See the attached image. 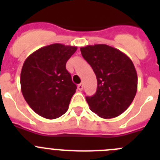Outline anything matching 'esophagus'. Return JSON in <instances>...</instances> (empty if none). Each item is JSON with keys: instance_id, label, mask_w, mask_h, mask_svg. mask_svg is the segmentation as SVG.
<instances>
[{"instance_id": "esophagus-1", "label": "esophagus", "mask_w": 160, "mask_h": 160, "mask_svg": "<svg viewBox=\"0 0 160 160\" xmlns=\"http://www.w3.org/2000/svg\"><path fill=\"white\" fill-rule=\"evenodd\" d=\"M78 89L80 91H81V90H82V89H83V84H82V83H80V84L78 85Z\"/></svg>"}]
</instances>
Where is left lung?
I'll return each instance as SVG.
<instances>
[{
    "label": "left lung",
    "mask_w": 160,
    "mask_h": 160,
    "mask_svg": "<svg viewBox=\"0 0 160 160\" xmlns=\"http://www.w3.org/2000/svg\"><path fill=\"white\" fill-rule=\"evenodd\" d=\"M80 50L97 78L96 93L86 98L90 110L102 118L122 114L137 92L138 77L132 61L119 49L104 44L87 46Z\"/></svg>",
    "instance_id": "left-lung-1"
}]
</instances>
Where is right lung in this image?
<instances>
[{
  "label": "right lung",
  "mask_w": 160,
  "mask_h": 160,
  "mask_svg": "<svg viewBox=\"0 0 160 160\" xmlns=\"http://www.w3.org/2000/svg\"><path fill=\"white\" fill-rule=\"evenodd\" d=\"M76 46L55 43L40 48L25 59L21 72V89L32 111L54 119L67 111L77 86L66 64Z\"/></svg>",
  "instance_id": "add662e5"
}]
</instances>
